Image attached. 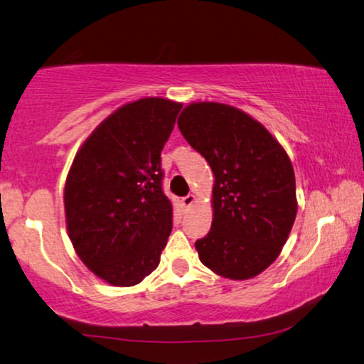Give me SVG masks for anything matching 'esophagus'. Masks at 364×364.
Masks as SVG:
<instances>
[{
  "label": "esophagus",
  "instance_id": "34e87169",
  "mask_svg": "<svg viewBox=\"0 0 364 364\" xmlns=\"http://www.w3.org/2000/svg\"><path fill=\"white\" fill-rule=\"evenodd\" d=\"M194 203H196V196L194 194H188L186 198L181 199V204H183L184 209H189V207H191Z\"/></svg>",
  "mask_w": 364,
  "mask_h": 364
}]
</instances>
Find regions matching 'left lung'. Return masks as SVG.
<instances>
[{
  "mask_svg": "<svg viewBox=\"0 0 364 364\" xmlns=\"http://www.w3.org/2000/svg\"><path fill=\"white\" fill-rule=\"evenodd\" d=\"M178 128L213 173L212 227L196 241L200 262L225 279H252L279 257L295 223L290 157L257 119L225 103H189Z\"/></svg>",
  "mask_w": 364,
  "mask_h": 364,
  "instance_id": "8db88e82",
  "label": "left lung"
}]
</instances>
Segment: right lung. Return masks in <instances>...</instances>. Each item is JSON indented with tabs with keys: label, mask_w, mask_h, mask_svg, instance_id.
I'll list each match as a JSON object with an SVG mask.
<instances>
[{
	"label": "right lung",
	"mask_w": 364,
	"mask_h": 364,
	"mask_svg": "<svg viewBox=\"0 0 364 364\" xmlns=\"http://www.w3.org/2000/svg\"><path fill=\"white\" fill-rule=\"evenodd\" d=\"M181 107L161 97L124 103L92 131L69 168V240L85 267L113 287L141 284L168 241L160 154Z\"/></svg>",
	"instance_id": "1"
}]
</instances>
